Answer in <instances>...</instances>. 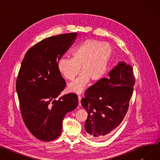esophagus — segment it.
Masks as SVG:
<instances>
[{"instance_id": "34e87169", "label": "esophagus", "mask_w": 160, "mask_h": 160, "mask_svg": "<svg viewBox=\"0 0 160 160\" xmlns=\"http://www.w3.org/2000/svg\"><path fill=\"white\" fill-rule=\"evenodd\" d=\"M78 106H81V103H80V101L82 99V97L80 96H78Z\"/></svg>"}]
</instances>
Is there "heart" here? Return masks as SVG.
Wrapping results in <instances>:
<instances>
[{"label":"heart","instance_id":"1","mask_svg":"<svg viewBox=\"0 0 160 160\" xmlns=\"http://www.w3.org/2000/svg\"><path fill=\"white\" fill-rule=\"evenodd\" d=\"M112 54L111 45L94 39H87L73 50L72 58H61L57 64L61 75L72 80L80 72V76L68 85V90L81 93L89 81L96 83L105 75Z\"/></svg>","mask_w":160,"mask_h":160}]
</instances>
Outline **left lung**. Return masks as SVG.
Segmentation results:
<instances>
[{"mask_svg":"<svg viewBox=\"0 0 160 160\" xmlns=\"http://www.w3.org/2000/svg\"><path fill=\"white\" fill-rule=\"evenodd\" d=\"M134 84L132 68L120 62L109 72L108 78H102L85 91L81 104L88 112L85 129L89 139H103L121 123Z\"/></svg>","mask_w":160,"mask_h":160,"instance_id":"left-lung-1","label":"left lung"}]
</instances>
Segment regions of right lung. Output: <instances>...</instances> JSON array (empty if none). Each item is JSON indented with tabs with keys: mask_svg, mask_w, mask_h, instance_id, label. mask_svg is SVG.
Masks as SVG:
<instances>
[{
	"mask_svg": "<svg viewBox=\"0 0 160 160\" xmlns=\"http://www.w3.org/2000/svg\"><path fill=\"white\" fill-rule=\"evenodd\" d=\"M77 37L75 32L45 38L27 52L21 62L16 83L21 116L39 140L56 139L66 114L78 106L74 93L56 99L66 86L57 64Z\"/></svg>",
	"mask_w": 160,
	"mask_h": 160,
	"instance_id": "add662e5",
	"label": "right lung"
}]
</instances>
